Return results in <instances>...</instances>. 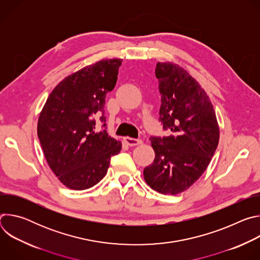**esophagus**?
Instances as JSON below:
<instances>
[{"label":"esophagus","instance_id":"34e87169","mask_svg":"<svg viewBox=\"0 0 260 260\" xmlns=\"http://www.w3.org/2000/svg\"><path fill=\"white\" fill-rule=\"evenodd\" d=\"M124 141H125V143H126L128 146H137V145L142 144V140H140V139H134V138H129V137H125V138H124Z\"/></svg>","mask_w":260,"mask_h":260}]
</instances>
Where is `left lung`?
Returning <instances> with one entry per match:
<instances>
[{"label":"left lung","mask_w":260,"mask_h":260,"mask_svg":"<svg viewBox=\"0 0 260 260\" xmlns=\"http://www.w3.org/2000/svg\"><path fill=\"white\" fill-rule=\"evenodd\" d=\"M161 94L159 121L168 137H150L153 162L144 179L162 194H178L204 174L219 142V126L209 95L189 73L173 62H157Z\"/></svg>","instance_id":"1"}]
</instances>
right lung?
I'll use <instances>...</instances> for the list:
<instances>
[{"mask_svg": "<svg viewBox=\"0 0 260 260\" xmlns=\"http://www.w3.org/2000/svg\"><path fill=\"white\" fill-rule=\"evenodd\" d=\"M122 59H103L61 80L49 94L38 119V138L57 179L70 189L83 190L107 174L121 142L106 131L104 105L117 81ZM103 123L96 127V118Z\"/></svg>", "mask_w": 260, "mask_h": 260, "instance_id": "add662e5", "label": "right lung"}]
</instances>
